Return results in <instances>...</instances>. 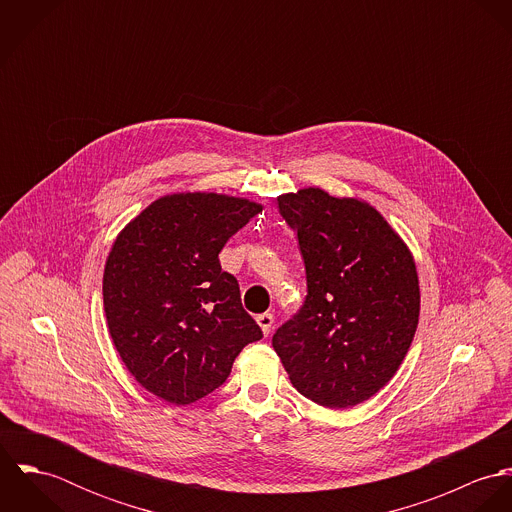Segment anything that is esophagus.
Here are the masks:
<instances>
[{
    "instance_id": "1",
    "label": "esophagus",
    "mask_w": 512,
    "mask_h": 512,
    "mask_svg": "<svg viewBox=\"0 0 512 512\" xmlns=\"http://www.w3.org/2000/svg\"><path fill=\"white\" fill-rule=\"evenodd\" d=\"M256 321H258V325H260L262 333H264V335H268V333H270V329H272V325H274V315H272V313H262V315H258V317H256Z\"/></svg>"
}]
</instances>
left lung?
I'll list each match as a JSON object with an SVG mask.
<instances>
[{
	"label": "left lung",
	"mask_w": 512,
	"mask_h": 512,
	"mask_svg": "<svg viewBox=\"0 0 512 512\" xmlns=\"http://www.w3.org/2000/svg\"><path fill=\"white\" fill-rule=\"evenodd\" d=\"M297 232L307 295L274 351L299 394L353 408L402 365L420 317L416 262L398 232L365 201L319 187L278 197Z\"/></svg>",
	"instance_id": "1"
}]
</instances>
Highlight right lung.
I'll use <instances>...</instances> for the list:
<instances>
[{
    "label": "right lung",
    "instance_id": "1",
    "mask_svg": "<svg viewBox=\"0 0 512 512\" xmlns=\"http://www.w3.org/2000/svg\"><path fill=\"white\" fill-rule=\"evenodd\" d=\"M262 205L219 193L153 201L116 236L102 295L112 343L157 398L185 406L228 378L262 329L244 311L219 252Z\"/></svg>",
    "mask_w": 512,
    "mask_h": 512
}]
</instances>
